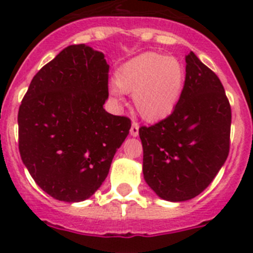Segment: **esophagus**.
Segmentation results:
<instances>
[{
	"label": "esophagus",
	"mask_w": 253,
	"mask_h": 253,
	"mask_svg": "<svg viewBox=\"0 0 253 253\" xmlns=\"http://www.w3.org/2000/svg\"><path fill=\"white\" fill-rule=\"evenodd\" d=\"M138 134H139V124L137 122L131 123V128H130V135L133 137H137Z\"/></svg>",
	"instance_id": "34e87169"
}]
</instances>
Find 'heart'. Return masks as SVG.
Listing matches in <instances>:
<instances>
[{"mask_svg":"<svg viewBox=\"0 0 253 253\" xmlns=\"http://www.w3.org/2000/svg\"><path fill=\"white\" fill-rule=\"evenodd\" d=\"M185 67L173 57L143 53L125 62L110 88L114 101L122 104L123 93L133 96L134 106L143 119L158 122L175 110L185 84Z\"/></svg>","mask_w":253,"mask_h":253,"instance_id":"obj_1","label":"heart"}]
</instances>
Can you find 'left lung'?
Returning a JSON list of instances; mask_svg holds the SVG:
<instances>
[{
  "label": "left lung",
  "mask_w": 253,
  "mask_h": 253,
  "mask_svg": "<svg viewBox=\"0 0 253 253\" xmlns=\"http://www.w3.org/2000/svg\"><path fill=\"white\" fill-rule=\"evenodd\" d=\"M231 105L218 76L193 51L175 110L140 126L143 175L160 198L185 202L203 193L222 169L231 144Z\"/></svg>",
  "instance_id": "left-lung-1"
}]
</instances>
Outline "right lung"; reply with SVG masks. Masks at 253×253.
Listing matches in <instances>:
<instances>
[{"label": "right lung", "mask_w": 253, "mask_h": 253, "mask_svg": "<svg viewBox=\"0 0 253 253\" xmlns=\"http://www.w3.org/2000/svg\"><path fill=\"white\" fill-rule=\"evenodd\" d=\"M109 64L84 44L69 45L34 76L19 107V151L51 198L86 200L106 178L130 119L105 111Z\"/></svg>", "instance_id": "1"}]
</instances>
